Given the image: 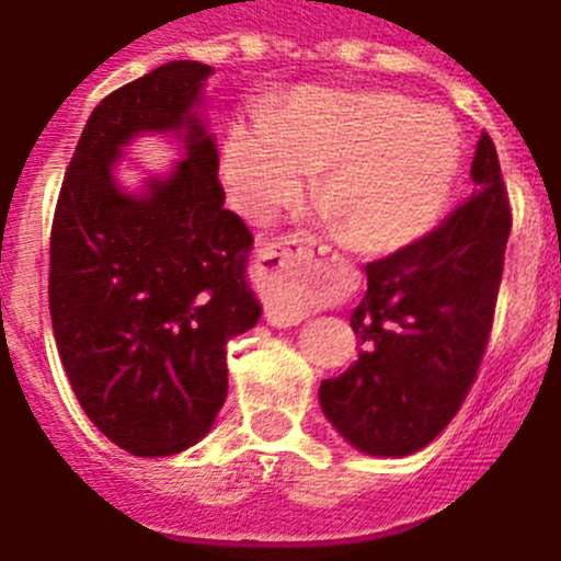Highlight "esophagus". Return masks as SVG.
Segmentation results:
<instances>
[{"mask_svg":"<svg viewBox=\"0 0 561 561\" xmlns=\"http://www.w3.org/2000/svg\"><path fill=\"white\" fill-rule=\"evenodd\" d=\"M313 245L310 237L294 233L256 253V276L265 294V319L276 328L299 324L308 316V305L299 296V279H305L313 267Z\"/></svg>","mask_w":561,"mask_h":561,"instance_id":"obj_1","label":"esophagus"}]
</instances>
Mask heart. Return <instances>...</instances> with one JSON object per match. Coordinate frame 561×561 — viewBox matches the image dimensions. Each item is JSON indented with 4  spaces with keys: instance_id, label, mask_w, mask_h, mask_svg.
Returning <instances> with one entry per match:
<instances>
[{
    "instance_id": "heart-1",
    "label": "heart",
    "mask_w": 561,
    "mask_h": 561,
    "mask_svg": "<svg viewBox=\"0 0 561 561\" xmlns=\"http://www.w3.org/2000/svg\"><path fill=\"white\" fill-rule=\"evenodd\" d=\"M462 144L449 115L398 92L301 87L265 118H242L222 144L231 206L260 220L294 203L316 174L321 214L344 240L401 251L443 217L460 178Z\"/></svg>"
}]
</instances>
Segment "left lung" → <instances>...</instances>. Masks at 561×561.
Segmentation results:
<instances>
[{
  "label": "left lung",
  "mask_w": 561,
  "mask_h": 561,
  "mask_svg": "<svg viewBox=\"0 0 561 561\" xmlns=\"http://www.w3.org/2000/svg\"><path fill=\"white\" fill-rule=\"evenodd\" d=\"M471 194L432 233L369 262L350 316L358 362L319 387L321 412L350 446L407 457L449 426L483 362L511 233L508 194L489 135Z\"/></svg>",
  "instance_id": "8db88e82"
}]
</instances>
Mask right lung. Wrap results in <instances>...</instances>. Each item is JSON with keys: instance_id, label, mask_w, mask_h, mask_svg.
Returning a JSON list of instances; mask_svg holds the SVG:
<instances>
[{"instance_id": "add662e5", "label": "right lung", "mask_w": 561, "mask_h": 561, "mask_svg": "<svg viewBox=\"0 0 561 561\" xmlns=\"http://www.w3.org/2000/svg\"><path fill=\"white\" fill-rule=\"evenodd\" d=\"M211 67L169 61L106 95L67 165L50 233V316L78 403L115 446L169 457L211 432L226 344L262 308L253 237L228 211L203 118ZM140 134H178L184 160L138 193L114 165Z\"/></svg>"}]
</instances>
